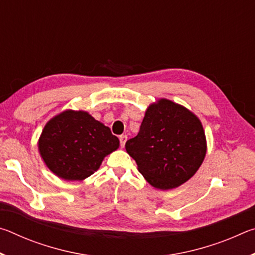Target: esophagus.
I'll return each instance as SVG.
<instances>
[{
  "label": "esophagus",
  "instance_id": "34e87169",
  "mask_svg": "<svg viewBox=\"0 0 255 255\" xmlns=\"http://www.w3.org/2000/svg\"><path fill=\"white\" fill-rule=\"evenodd\" d=\"M119 139H120V145H122V147L124 148L125 145H126V141L128 139V137L126 135H122L119 137Z\"/></svg>",
  "mask_w": 255,
  "mask_h": 255
}]
</instances>
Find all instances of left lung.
<instances>
[{
  "mask_svg": "<svg viewBox=\"0 0 255 255\" xmlns=\"http://www.w3.org/2000/svg\"><path fill=\"white\" fill-rule=\"evenodd\" d=\"M126 150L152 187H180L199 170L207 153L200 119L187 108L161 98L145 111L139 132Z\"/></svg>",
  "mask_w": 255,
  "mask_h": 255,
  "instance_id": "1",
  "label": "left lung"
}]
</instances>
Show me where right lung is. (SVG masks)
Here are the masks:
<instances>
[{
    "mask_svg": "<svg viewBox=\"0 0 255 255\" xmlns=\"http://www.w3.org/2000/svg\"><path fill=\"white\" fill-rule=\"evenodd\" d=\"M119 148L109 127L88 111L64 110L45 125L38 149L46 166L58 178L82 181L99 170L107 155Z\"/></svg>",
    "mask_w": 255,
    "mask_h": 255,
    "instance_id": "right-lung-1",
    "label": "right lung"
}]
</instances>
